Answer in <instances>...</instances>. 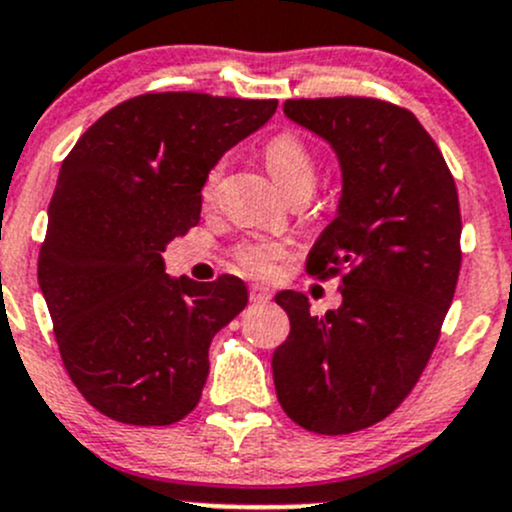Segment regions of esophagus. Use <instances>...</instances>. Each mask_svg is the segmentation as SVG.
Wrapping results in <instances>:
<instances>
[{
  "mask_svg": "<svg viewBox=\"0 0 512 512\" xmlns=\"http://www.w3.org/2000/svg\"><path fill=\"white\" fill-rule=\"evenodd\" d=\"M249 298L251 302H268L271 300V293H268V288H263V285H251Z\"/></svg>",
  "mask_w": 512,
  "mask_h": 512,
  "instance_id": "esophagus-1",
  "label": "esophagus"
}]
</instances>
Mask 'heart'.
Wrapping results in <instances>:
<instances>
[{
  "mask_svg": "<svg viewBox=\"0 0 512 512\" xmlns=\"http://www.w3.org/2000/svg\"><path fill=\"white\" fill-rule=\"evenodd\" d=\"M263 161H266L268 173L278 183V188L290 195L295 190H310L317 183V158L312 148L300 139L298 134H285L273 136L263 148ZM224 161H217L205 175L202 183V195L212 197L214 188H217L219 178H222ZM283 249L273 241H246V244L236 246L234 258L244 271L254 273V276H271L276 271Z\"/></svg>",
  "mask_w": 512,
  "mask_h": 512,
  "instance_id": "obj_1",
  "label": "heart"
}]
</instances>
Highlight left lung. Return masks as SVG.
Masks as SVG:
<instances>
[{"label": "left lung", "mask_w": 512, "mask_h": 512, "mask_svg": "<svg viewBox=\"0 0 512 512\" xmlns=\"http://www.w3.org/2000/svg\"><path fill=\"white\" fill-rule=\"evenodd\" d=\"M283 112L342 166L337 217L307 256L310 276H342V305L317 317L302 293L276 295L290 320L271 364L278 403L310 432H359L408 398L437 346L461 268L459 195L408 109L322 97Z\"/></svg>", "instance_id": "obj_1"}]
</instances>
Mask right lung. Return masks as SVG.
<instances>
[{
  "label": "right lung",
  "instance_id": "obj_1",
  "mask_svg": "<svg viewBox=\"0 0 512 512\" xmlns=\"http://www.w3.org/2000/svg\"><path fill=\"white\" fill-rule=\"evenodd\" d=\"M276 100L148 92L97 119L60 166L38 254L65 371L117 422L173 425L200 403L210 344L244 280L170 278L163 251L200 222L202 183Z\"/></svg>",
  "mask_w": 512,
  "mask_h": 512
}]
</instances>
